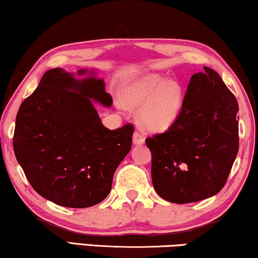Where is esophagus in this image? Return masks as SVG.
<instances>
[{"instance_id": "obj_1", "label": "esophagus", "mask_w": 258, "mask_h": 258, "mask_svg": "<svg viewBox=\"0 0 258 258\" xmlns=\"http://www.w3.org/2000/svg\"><path fill=\"white\" fill-rule=\"evenodd\" d=\"M144 136H143V134L142 133H138V132H136L134 134V136H133V143L135 145H142V144H144Z\"/></svg>"}]
</instances>
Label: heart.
Returning a JSON list of instances; mask_svg holds the SVG:
<instances>
[{"mask_svg":"<svg viewBox=\"0 0 258 258\" xmlns=\"http://www.w3.org/2000/svg\"><path fill=\"white\" fill-rule=\"evenodd\" d=\"M122 104L129 108L142 107L138 118L144 128L165 132L175 123L183 108V88L162 75H145L124 86Z\"/></svg>","mask_w":258,"mask_h":258,"instance_id":"obj_1","label":"heart"}]
</instances>
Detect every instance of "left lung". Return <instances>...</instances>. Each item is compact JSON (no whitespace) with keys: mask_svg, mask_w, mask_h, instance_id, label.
<instances>
[{"mask_svg":"<svg viewBox=\"0 0 258 258\" xmlns=\"http://www.w3.org/2000/svg\"><path fill=\"white\" fill-rule=\"evenodd\" d=\"M237 112L236 98L215 70L192 75L175 123L145 141L158 195L185 204L224 188L239 150Z\"/></svg>","mask_w":258,"mask_h":258,"instance_id":"1","label":"left lung"}]
</instances>
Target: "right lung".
Instances as JSON below:
<instances>
[{
    "label": "right lung",
    "instance_id": "obj_1",
    "mask_svg": "<svg viewBox=\"0 0 258 258\" xmlns=\"http://www.w3.org/2000/svg\"><path fill=\"white\" fill-rule=\"evenodd\" d=\"M96 74L48 70L16 116V159L35 191L61 207L104 201L132 149V124L109 130L101 123L94 102L110 107L113 100Z\"/></svg>",
    "mask_w": 258,
    "mask_h": 258
}]
</instances>
